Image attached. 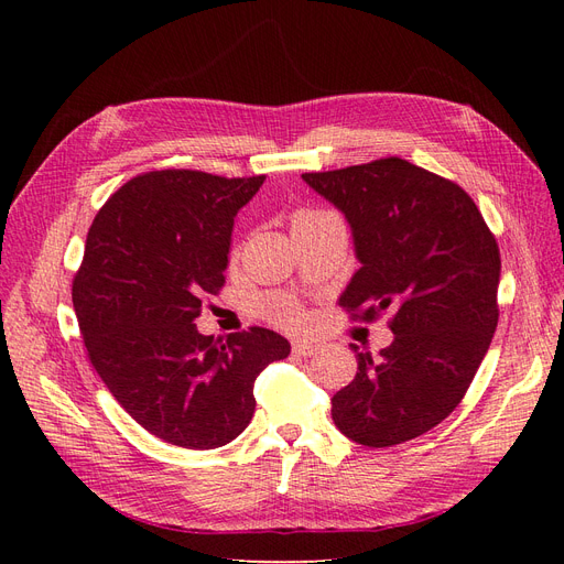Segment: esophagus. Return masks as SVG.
Here are the masks:
<instances>
[{
    "mask_svg": "<svg viewBox=\"0 0 564 564\" xmlns=\"http://www.w3.org/2000/svg\"><path fill=\"white\" fill-rule=\"evenodd\" d=\"M292 350H294L299 357H311V355H317V352H319V346H317V344H311V340H294Z\"/></svg>",
    "mask_w": 564,
    "mask_h": 564,
    "instance_id": "1",
    "label": "esophagus"
}]
</instances>
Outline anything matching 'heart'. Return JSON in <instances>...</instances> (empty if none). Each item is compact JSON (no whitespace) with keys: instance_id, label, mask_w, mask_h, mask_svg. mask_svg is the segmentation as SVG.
Here are the masks:
<instances>
[{"instance_id":"obj_1","label":"heart","mask_w":564,"mask_h":564,"mask_svg":"<svg viewBox=\"0 0 564 564\" xmlns=\"http://www.w3.org/2000/svg\"><path fill=\"white\" fill-rule=\"evenodd\" d=\"M319 216H327V214H324V212H296L292 224L299 226V224H305V220H313V218H319ZM268 308L282 324H289V327H296V324L303 322V313L299 311V305L286 296H272L268 301Z\"/></svg>"}]
</instances>
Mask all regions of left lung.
Returning a JSON list of instances; mask_svg holds the SVG:
<instances>
[{"label": "left lung", "instance_id": "left-lung-1", "mask_svg": "<svg viewBox=\"0 0 564 564\" xmlns=\"http://www.w3.org/2000/svg\"><path fill=\"white\" fill-rule=\"evenodd\" d=\"M348 218L355 272L338 303L352 319L390 311L392 344L357 352L352 383L332 398L336 429L392 447L445 421L480 367L499 322L501 253L464 187L386 158L303 174Z\"/></svg>", "mask_w": 564, "mask_h": 564}]
</instances>
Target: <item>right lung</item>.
<instances>
[{
	"mask_svg": "<svg viewBox=\"0 0 564 564\" xmlns=\"http://www.w3.org/2000/svg\"><path fill=\"white\" fill-rule=\"evenodd\" d=\"M263 181L148 172L89 228L73 280L84 346L124 412L169 445H228L253 416L256 377L292 350L263 327L220 340L195 324L202 296L226 284L235 216Z\"/></svg>",
	"mask_w": 564,
	"mask_h": 564,
	"instance_id": "add662e5",
	"label": "right lung"
}]
</instances>
